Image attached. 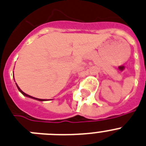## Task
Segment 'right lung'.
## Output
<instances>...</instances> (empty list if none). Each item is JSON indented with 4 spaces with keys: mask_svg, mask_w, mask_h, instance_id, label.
Here are the masks:
<instances>
[{
    "mask_svg": "<svg viewBox=\"0 0 146 146\" xmlns=\"http://www.w3.org/2000/svg\"><path fill=\"white\" fill-rule=\"evenodd\" d=\"M16 85H17V83H16ZM17 88H18V90H19L20 92H21V93H22V94H23V95L26 96V97H28V98H32V99H35V100H40V101H43V100H43V99H38V98H34V97H32V96L29 95V94H26V93H24V92H23V91L21 90V88H20L19 87H18V86H17Z\"/></svg>",
    "mask_w": 146,
    "mask_h": 146,
    "instance_id": "obj_1",
    "label": "right lung"
}]
</instances>
